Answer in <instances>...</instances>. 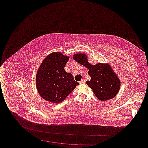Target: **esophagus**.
<instances>
[{
    "instance_id": "obj_1",
    "label": "esophagus",
    "mask_w": 148,
    "mask_h": 148,
    "mask_svg": "<svg viewBox=\"0 0 148 148\" xmlns=\"http://www.w3.org/2000/svg\"><path fill=\"white\" fill-rule=\"evenodd\" d=\"M79 83H80V84H84V83H85V80H81V81L79 82Z\"/></svg>"
}]
</instances>
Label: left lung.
<instances>
[{
  "mask_svg": "<svg viewBox=\"0 0 148 148\" xmlns=\"http://www.w3.org/2000/svg\"><path fill=\"white\" fill-rule=\"evenodd\" d=\"M73 59L89 69L88 74L91 80L86 83L99 99L106 101L113 98L117 94L119 91L120 82L109 65L101 63L91 65L84 54H75Z\"/></svg>",
  "mask_w": 148,
  "mask_h": 148,
  "instance_id": "obj_1",
  "label": "left lung"
}]
</instances>
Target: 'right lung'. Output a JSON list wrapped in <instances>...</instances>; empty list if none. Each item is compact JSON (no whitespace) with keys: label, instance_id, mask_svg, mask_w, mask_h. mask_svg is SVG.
I'll return each instance as SVG.
<instances>
[{"label":"right lung","instance_id":"1","mask_svg":"<svg viewBox=\"0 0 148 148\" xmlns=\"http://www.w3.org/2000/svg\"><path fill=\"white\" fill-rule=\"evenodd\" d=\"M68 60L69 57L56 52L42 61L36 74V85L44 99L51 103H60L79 85L71 73L64 71Z\"/></svg>","mask_w":148,"mask_h":148}]
</instances>
